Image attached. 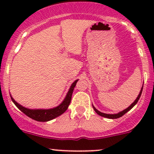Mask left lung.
<instances>
[{"label": "left lung", "instance_id": "1", "mask_svg": "<svg viewBox=\"0 0 154 154\" xmlns=\"http://www.w3.org/2000/svg\"><path fill=\"white\" fill-rule=\"evenodd\" d=\"M142 89H143V86H142V88H141L140 92H139V95H138V97H136V100H135V101H133V103H132V104L130 105V106H128V107H127V109H124L123 111H122V112H120L117 113V114H106V113H103V112H101L98 111V110H97V109H96L95 107H94V106H93V105H92V106H93V108H94V111L96 112V113H97V115H99V116H102V117L107 118V119H119V118H120V117H122V116H123L125 114V113H127V112L130 111V110L131 109L133 108V107L136 104V103H137V102L139 101V98H140L141 94H142Z\"/></svg>", "mask_w": 154, "mask_h": 154}]
</instances>
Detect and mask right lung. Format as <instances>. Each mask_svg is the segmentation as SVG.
Listing matches in <instances>:
<instances>
[{"label": "right lung", "instance_id": "obj_1", "mask_svg": "<svg viewBox=\"0 0 154 154\" xmlns=\"http://www.w3.org/2000/svg\"><path fill=\"white\" fill-rule=\"evenodd\" d=\"M78 80H76L74 83L71 84V87H70L69 90H68L67 94H66V97L63 100V101L60 103L59 106L57 107H54L52 109H31L26 108V107L21 106L19 103H17L12 96L10 95L11 99H12V102L15 103V105L21 110L22 112H24L26 116L28 117L31 118L33 120L37 121V122H48L52 119H55V118L58 117V116H61L62 114L65 112L67 110L68 106H69L70 103H71V96H72L73 91L75 87L77 82Z\"/></svg>", "mask_w": 154, "mask_h": 154}]
</instances>
